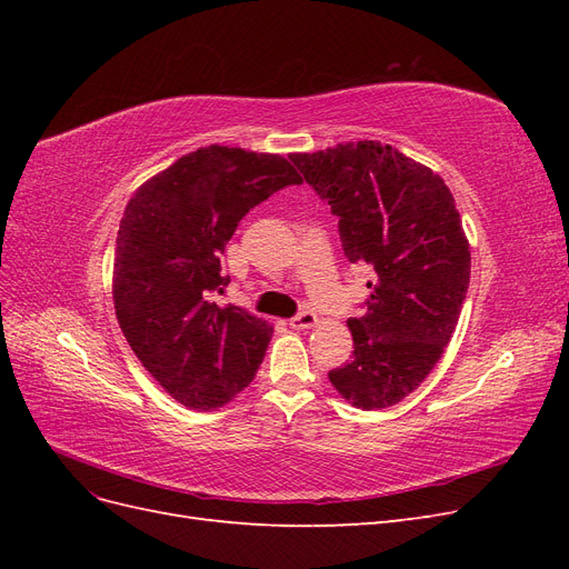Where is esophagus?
Returning a JSON list of instances; mask_svg holds the SVG:
<instances>
[{
  "instance_id": "obj_1",
  "label": "esophagus",
  "mask_w": 569,
  "mask_h": 569,
  "mask_svg": "<svg viewBox=\"0 0 569 569\" xmlns=\"http://www.w3.org/2000/svg\"><path fill=\"white\" fill-rule=\"evenodd\" d=\"M289 325L295 327V330H311V327L318 325V316L313 311H301L299 316L289 320Z\"/></svg>"
}]
</instances>
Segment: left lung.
Here are the masks:
<instances>
[{
	"label": "left lung",
	"instance_id": "left-lung-1",
	"mask_svg": "<svg viewBox=\"0 0 569 569\" xmlns=\"http://www.w3.org/2000/svg\"><path fill=\"white\" fill-rule=\"evenodd\" d=\"M339 218L343 253L375 270L347 325L353 360L330 370L351 406L382 410L418 389L451 341L470 284L456 199L427 166L372 140L289 157Z\"/></svg>",
	"mask_w": 569,
	"mask_h": 569
}]
</instances>
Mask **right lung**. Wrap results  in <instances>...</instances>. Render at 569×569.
<instances>
[{"label":"right lung","instance_id":"obj_1","mask_svg":"<svg viewBox=\"0 0 569 569\" xmlns=\"http://www.w3.org/2000/svg\"><path fill=\"white\" fill-rule=\"evenodd\" d=\"M301 176L278 153L201 147L147 180L120 218L113 306L142 366L176 401L213 410L251 385L272 327L220 308V253L253 206Z\"/></svg>","mask_w":569,"mask_h":569}]
</instances>
